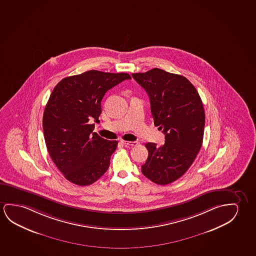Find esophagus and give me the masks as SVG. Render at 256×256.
Listing matches in <instances>:
<instances>
[{
  "mask_svg": "<svg viewBox=\"0 0 256 256\" xmlns=\"http://www.w3.org/2000/svg\"><path fill=\"white\" fill-rule=\"evenodd\" d=\"M121 143L124 146H136L137 142H126V140H121Z\"/></svg>",
  "mask_w": 256,
  "mask_h": 256,
  "instance_id": "esophagus-1",
  "label": "esophagus"
}]
</instances>
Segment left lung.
Masks as SVG:
<instances>
[{
  "mask_svg": "<svg viewBox=\"0 0 256 256\" xmlns=\"http://www.w3.org/2000/svg\"><path fill=\"white\" fill-rule=\"evenodd\" d=\"M132 76L150 99L154 126L165 135L164 145L148 142V157L142 172L149 180L165 186L190 168L202 148L205 112L196 88L186 78L154 68Z\"/></svg>",
  "mask_w": 256,
  "mask_h": 256,
  "instance_id": "left-lung-1",
  "label": "left lung"
}]
</instances>
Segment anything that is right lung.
<instances>
[{"mask_svg": "<svg viewBox=\"0 0 256 256\" xmlns=\"http://www.w3.org/2000/svg\"><path fill=\"white\" fill-rule=\"evenodd\" d=\"M127 73L96 70L62 80L46 103L42 126L50 157L70 182L84 186L107 172L116 140L92 132L102 113L100 102L114 86L130 80Z\"/></svg>", "mask_w": 256, "mask_h": 256, "instance_id": "1", "label": "right lung"}]
</instances>
